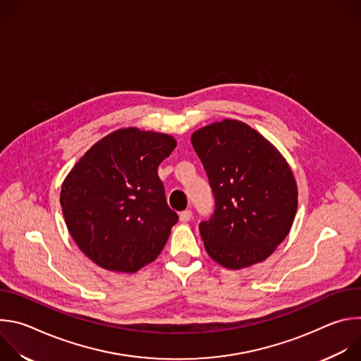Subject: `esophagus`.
Returning a JSON list of instances; mask_svg holds the SVG:
<instances>
[{
	"mask_svg": "<svg viewBox=\"0 0 361 361\" xmlns=\"http://www.w3.org/2000/svg\"><path fill=\"white\" fill-rule=\"evenodd\" d=\"M191 217H192V212H191V210H184V212L180 213V220H181L183 223L190 221Z\"/></svg>",
	"mask_w": 361,
	"mask_h": 361,
	"instance_id": "obj_1",
	"label": "esophagus"
}]
</instances>
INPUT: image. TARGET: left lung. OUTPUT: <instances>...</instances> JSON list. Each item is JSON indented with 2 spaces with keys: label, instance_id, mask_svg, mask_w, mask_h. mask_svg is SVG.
Here are the masks:
<instances>
[{
  "label": "left lung",
  "instance_id": "obj_1",
  "mask_svg": "<svg viewBox=\"0 0 361 361\" xmlns=\"http://www.w3.org/2000/svg\"><path fill=\"white\" fill-rule=\"evenodd\" d=\"M191 144L216 201L210 220L200 223L205 250L230 270L264 262L297 212V184L286 159L259 131L230 118L194 131Z\"/></svg>",
  "mask_w": 361,
  "mask_h": 361
}]
</instances>
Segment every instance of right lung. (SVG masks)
Instances as JSON below:
<instances>
[{"instance_id":"obj_1","label":"right lung","mask_w":361,"mask_h":361,"mask_svg":"<svg viewBox=\"0 0 361 361\" xmlns=\"http://www.w3.org/2000/svg\"><path fill=\"white\" fill-rule=\"evenodd\" d=\"M176 145L169 134L120 128L95 142L66 177L60 202L67 228L97 266L135 273L164 248L178 216L157 169Z\"/></svg>"}]
</instances>
